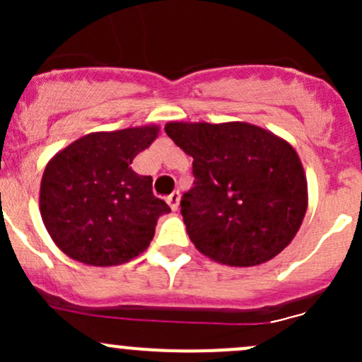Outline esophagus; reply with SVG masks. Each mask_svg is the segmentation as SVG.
Returning <instances> with one entry per match:
<instances>
[{
	"label": "esophagus",
	"mask_w": 362,
	"mask_h": 362,
	"mask_svg": "<svg viewBox=\"0 0 362 362\" xmlns=\"http://www.w3.org/2000/svg\"><path fill=\"white\" fill-rule=\"evenodd\" d=\"M166 202H168V204H170V206H171V210L177 211V210H178V204H180V192L173 191L170 196H168Z\"/></svg>",
	"instance_id": "34e87169"
}]
</instances>
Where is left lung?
Returning a JSON list of instances; mask_svg holds the SVG:
<instances>
[{"label":"left lung","mask_w":362,"mask_h":362,"mask_svg":"<svg viewBox=\"0 0 362 362\" xmlns=\"http://www.w3.org/2000/svg\"><path fill=\"white\" fill-rule=\"evenodd\" d=\"M164 131L194 159V187L182 198L180 211L203 255L245 268L293 242L308 208V185L289 141L238 120H173Z\"/></svg>","instance_id":"1"}]
</instances>
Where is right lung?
I'll use <instances>...</instances> for the list:
<instances>
[{"label": "right lung", "instance_id": "1", "mask_svg": "<svg viewBox=\"0 0 362 362\" xmlns=\"http://www.w3.org/2000/svg\"><path fill=\"white\" fill-rule=\"evenodd\" d=\"M158 134L156 124L89 133L47 163L40 214L68 257L117 266L148 249L170 206L154 196L152 178L138 175L131 163Z\"/></svg>", "mask_w": 362, "mask_h": 362}]
</instances>
